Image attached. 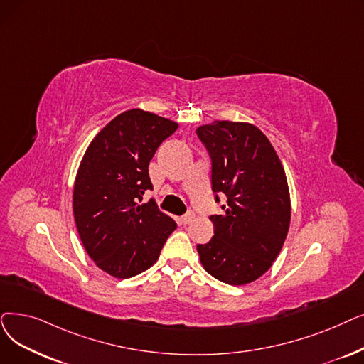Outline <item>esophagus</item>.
<instances>
[{"mask_svg":"<svg viewBox=\"0 0 364 364\" xmlns=\"http://www.w3.org/2000/svg\"><path fill=\"white\" fill-rule=\"evenodd\" d=\"M193 218H195V213H193V211H187V213L181 217V221H183L184 225H188V223H192Z\"/></svg>","mask_w":364,"mask_h":364,"instance_id":"1","label":"esophagus"}]
</instances>
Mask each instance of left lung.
<instances>
[{
	"mask_svg": "<svg viewBox=\"0 0 364 364\" xmlns=\"http://www.w3.org/2000/svg\"><path fill=\"white\" fill-rule=\"evenodd\" d=\"M198 138L211 157V183L226 195L221 214H213L214 236L198 244L210 275L230 286L262 277L279 255L290 226L286 172L264 134L250 123L215 120L199 126Z\"/></svg>",
	"mask_w": 364,
	"mask_h": 364,
	"instance_id": "8db88e82",
	"label": "left lung"
}]
</instances>
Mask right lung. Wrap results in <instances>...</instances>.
Here are the masks:
<instances>
[{
  "label": "right lung",
  "mask_w": 364,
  "mask_h": 364,
  "mask_svg": "<svg viewBox=\"0 0 364 364\" xmlns=\"http://www.w3.org/2000/svg\"><path fill=\"white\" fill-rule=\"evenodd\" d=\"M178 124L143 109L114 117L93 138L78 168L73 208L90 259L107 274L131 278L159 259L177 223L154 200L149 164Z\"/></svg>",
  "instance_id": "right-lung-1"
}]
</instances>
